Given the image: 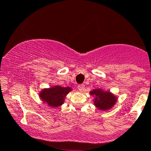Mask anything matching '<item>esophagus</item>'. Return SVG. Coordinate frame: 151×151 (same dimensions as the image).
Instances as JSON below:
<instances>
[{"label":"esophagus","mask_w":151,"mask_h":151,"mask_svg":"<svg viewBox=\"0 0 151 151\" xmlns=\"http://www.w3.org/2000/svg\"><path fill=\"white\" fill-rule=\"evenodd\" d=\"M78 90L80 91H83V90H84L85 88V86L83 84H81V85H78Z\"/></svg>","instance_id":"esophagus-1"}]
</instances>
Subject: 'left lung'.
Segmentation results:
<instances>
[{
	"label": "left lung",
	"instance_id": "8db88e82",
	"mask_svg": "<svg viewBox=\"0 0 151 151\" xmlns=\"http://www.w3.org/2000/svg\"><path fill=\"white\" fill-rule=\"evenodd\" d=\"M91 95L95 97L94 105L101 110H109L113 107L117 101V97L110 91H103L100 88H95L90 91Z\"/></svg>",
	"mask_w": 151,
	"mask_h": 151
}]
</instances>
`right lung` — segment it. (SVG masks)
<instances>
[{"instance_id": "1", "label": "right lung", "mask_w": 151, "mask_h": 151, "mask_svg": "<svg viewBox=\"0 0 151 151\" xmlns=\"http://www.w3.org/2000/svg\"><path fill=\"white\" fill-rule=\"evenodd\" d=\"M70 91H72L70 87L54 86L51 88H43L39 93V96L42 101L47 103L49 106L57 108L64 103L65 97Z\"/></svg>"}]
</instances>
